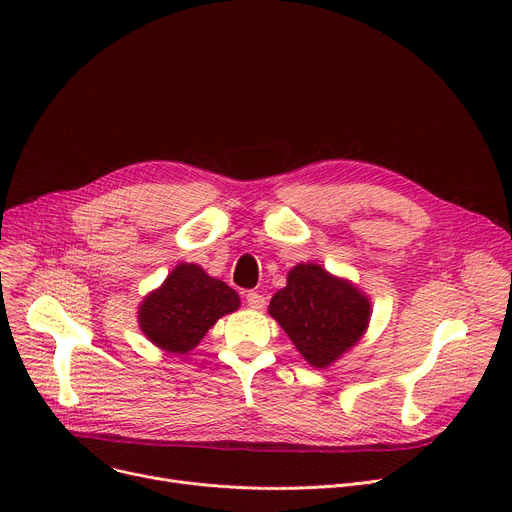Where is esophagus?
I'll return each mask as SVG.
<instances>
[{"mask_svg": "<svg viewBox=\"0 0 512 512\" xmlns=\"http://www.w3.org/2000/svg\"><path fill=\"white\" fill-rule=\"evenodd\" d=\"M245 299H247V305L251 307V309H263L265 307V297L263 294H259V292H255V290H249L247 294H245Z\"/></svg>", "mask_w": 512, "mask_h": 512, "instance_id": "1", "label": "esophagus"}]
</instances>
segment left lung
Wrapping results in <instances>:
<instances>
[{
	"instance_id": "1",
	"label": "left lung",
	"mask_w": 512,
	"mask_h": 512,
	"mask_svg": "<svg viewBox=\"0 0 512 512\" xmlns=\"http://www.w3.org/2000/svg\"><path fill=\"white\" fill-rule=\"evenodd\" d=\"M270 315L284 328L313 367H326L355 346L369 324V301L324 267L307 263L288 274L286 288L270 303Z\"/></svg>"
}]
</instances>
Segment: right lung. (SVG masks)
Segmentation results:
<instances>
[{"label":"right lung","instance_id":"add662e5","mask_svg":"<svg viewBox=\"0 0 512 512\" xmlns=\"http://www.w3.org/2000/svg\"><path fill=\"white\" fill-rule=\"evenodd\" d=\"M238 305V294L226 282L209 278L195 263H182L164 286L143 301L139 321L153 344L184 355L193 351L215 321Z\"/></svg>","mask_w":512,"mask_h":512}]
</instances>
